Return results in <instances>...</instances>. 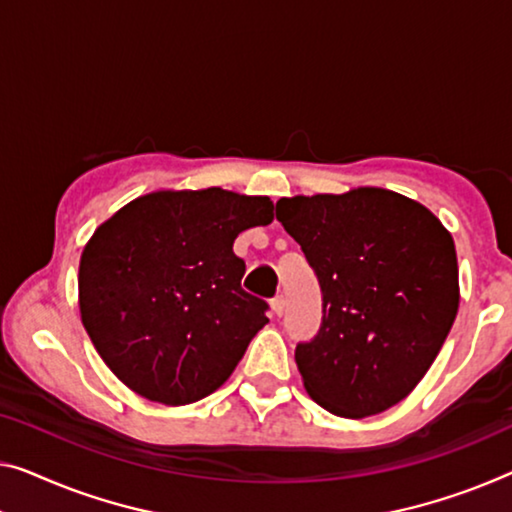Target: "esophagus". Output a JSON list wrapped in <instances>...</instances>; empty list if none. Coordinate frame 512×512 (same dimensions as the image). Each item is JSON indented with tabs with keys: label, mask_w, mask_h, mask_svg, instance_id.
I'll use <instances>...</instances> for the list:
<instances>
[{
	"label": "esophagus",
	"mask_w": 512,
	"mask_h": 512,
	"mask_svg": "<svg viewBox=\"0 0 512 512\" xmlns=\"http://www.w3.org/2000/svg\"><path fill=\"white\" fill-rule=\"evenodd\" d=\"M271 308L280 317L282 310H285V299H282V296H276V299H271Z\"/></svg>",
	"instance_id": "34e87169"
}]
</instances>
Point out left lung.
I'll use <instances>...</instances> for the list:
<instances>
[{"instance_id":"obj_1","label":"left lung","mask_w":512,"mask_h":512,"mask_svg":"<svg viewBox=\"0 0 512 512\" xmlns=\"http://www.w3.org/2000/svg\"><path fill=\"white\" fill-rule=\"evenodd\" d=\"M276 218L322 287V326L294 354L310 398L345 418L407 398L460 305L453 236L423 204L384 188L282 197Z\"/></svg>"}]
</instances>
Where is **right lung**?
Segmentation results:
<instances>
[{"label":"right lung","instance_id":"obj_1","mask_svg":"<svg viewBox=\"0 0 512 512\" xmlns=\"http://www.w3.org/2000/svg\"><path fill=\"white\" fill-rule=\"evenodd\" d=\"M271 220L269 197L207 188L142 195L98 227L80 257V315L131 391L177 407L225 384L269 322L232 246Z\"/></svg>","mask_w":512,"mask_h":512}]
</instances>
